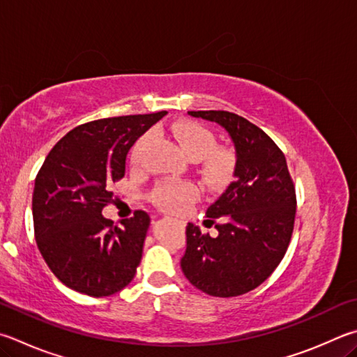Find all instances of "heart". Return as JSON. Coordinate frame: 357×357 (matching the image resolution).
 Listing matches in <instances>:
<instances>
[{
  "mask_svg": "<svg viewBox=\"0 0 357 357\" xmlns=\"http://www.w3.org/2000/svg\"><path fill=\"white\" fill-rule=\"evenodd\" d=\"M174 135L179 142L183 151L193 160H203L204 170L212 178L222 179L229 170L231 159L229 154L215 148V135L212 134L206 126L199 125L197 121H185L174 128ZM151 135L144 134L135 140L131 148L129 158L134 167H139L144 160V154L148 144H150ZM199 197L197 185L192 183H174V181H164L154 187L151 192L153 203L162 211L172 213H183L195 203Z\"/></svg>",
  "mask_w": 357,
  "mask_h": 357,
  "instance_id": "heart-1",
  "label": "heart"
}]
</instances>
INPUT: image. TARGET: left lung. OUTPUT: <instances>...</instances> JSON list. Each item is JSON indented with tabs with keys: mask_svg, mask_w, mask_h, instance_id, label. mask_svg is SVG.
I'll return each instance as SVG.
<instances>
[{
	"mask_svg": "<svg viewBox=\"0 0 357 357\" xmlns=\"http://www.w3.org/2000/svg\"><path fill=\"white\" fill-rule=\"evenodd\" d=\"M189 115L223 126L237 160L236 179L206 212V222L215 223L218 236L187 225L181 268L207 295H243L273 273L289 248L296 213L294 179L280 146L243 116L228 111Z\"/></svg>",
	"mask_w": 357,
	"mask_h": 357,
	"instance_id": "8db88e82",
	"label": "left lung"
}]
</instances>
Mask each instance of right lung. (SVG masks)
I'll list each match as a JSON object with an SVG mask.
<instances>
[{"instance_id": "add662e5", "label": "right lung", "mask_w": 357, "mask_h": 357, "mask_svg": "<svg viewBox=\"0 0 357 357\" xmlns=\"http://www.w3.org/2000/svg\"><path fill=\"white\" fill-rule=\"evenodd\" d=\"M165 114L84 123L48 153L32 193L34 236L45 262L67 287L100 298L132 281L150 215L135 211L119 226L101 211L114 203L111 185L125 176L129 148Z\"/></svg>"}]
</instances>
